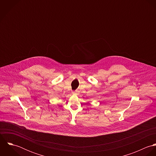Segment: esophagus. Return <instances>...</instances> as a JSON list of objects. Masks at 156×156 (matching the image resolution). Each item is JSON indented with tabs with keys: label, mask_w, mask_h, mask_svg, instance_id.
<instances>
[{
	"label": "esophagus",
	"mask_w": 156,
	"mask_h": 156,
	"mask_svg": "<svg viewBox=\"0 0 156 156\" xmlns=\"http://www.w3.org/2000/svg\"><path fill=\"white\" fill-rule=\"evenodd\" d=\"M72 93H73V94H74V95H77V94H78V91H77V90L73 91Z\"/></svg>",
	"instance_id": "esophagus-1"
}]
</instances>
